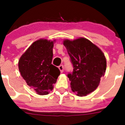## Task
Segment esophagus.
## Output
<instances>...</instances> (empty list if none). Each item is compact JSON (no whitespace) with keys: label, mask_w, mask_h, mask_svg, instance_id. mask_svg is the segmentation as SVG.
<instances>
[{"label":"esophagus","mask_w":125,"mask_h":125,"mask_svg":"<svg viewBox=\"0 0 125 125\" xmlns=\"http://www.w3.org/2000/svg\"><path fill=\"white\" fill-rule=\"evenodd\" d=\"M59 69L60 70V73H63V70H64V67H63V65H61L59 66Z\"/></svg>","instance_id":"obj_1"}]
</instances>
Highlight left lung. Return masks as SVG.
Masks as SVG:
<instances>
[{
  "label": "left lung",
  "mask_w": 125,
  "mask_h": 125,
  "mask_svg": "<svg viewBox=\"0 0 125 125\" xmlns=\"http://www.w3.org/2000/svg\"><path fill=\"white\" fill-rule=\"evenodd\" d=\"M63 45L74 68L73 73L68 74L72 91L78 96H86L97 88L105 73V56L99 48L83 37L66 39Z\"/></svg>",
  "instance_id": "8db88e82"
}]
</instances>
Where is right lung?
Segmentation results:
<instances>
[{
    "label": "right lung",
    "mask_w": 125,
    "mask_h": 125,
    "mask_svg": "<svg viewBox=\"0 0 125 125\" xmlns=\"http://www.w3.org/2000/svg\"><path fill=\"white\" fill-rule=\"evenodd\" d=\"M54 41L40 39L31 44L19 60V70L27 85L39 95L53 89L60 71L51 64Z\"/></svg>",
    "instance_id": "obj_1"
}]
</instances>
